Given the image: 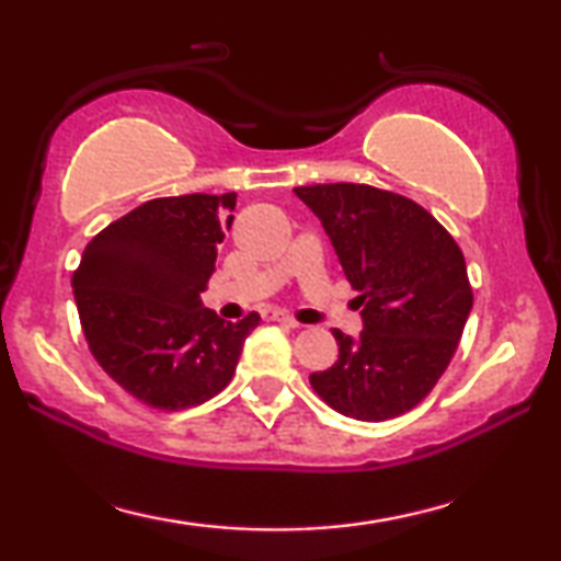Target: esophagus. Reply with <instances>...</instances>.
<instances>
[{
    "label": "esophagus",
    "instance_id": "esophagus-1",
    "mask_svg": "<svg viewBox=\"0 0 561 561\" xmlns=\"http://www.w3.org/2000/svg\"><path fill=\"white\" fill-rule=\"evenodd\" d=\"M260 317H263L265 321H280V324L298 327V321H296V319H290L288 313H283V311H263V313H260Z\"/></svg>",
    "mask_w": 561,
    "mask_h": 561
}]
</instances>
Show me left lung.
I'll use <instances>...</instances> for the list:
<instances>
[{
	"mask_svg": "<svg viewBox=\"0 0 561 561\" xmlns=\"http://www.w3.org/2000/svg\"><path fill=\"white\" fill-rule=\"evenodd\" d=\"M294 191L319 217L363 306V332L334 329L340 357L311 373V386L342 416H401L432 393L472 311L462 250L424 206L393 191L365 183Z\"/></svg>",
	"mask_w": 561,
	"mask_h": 561,
	"instance_id": "8db88e82",
	"label": "left lung"
}]
</instances>
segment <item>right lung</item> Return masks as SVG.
I'll return each mask as SVG.
<instances>
[{"mask_svg":"<svg viewBox=\"0 0 561 561\" xmlns=\"http://www.w3.org/2000/svg\"><path fill=\"white\" fill-rule=\"evenodd\" d=\"M237 194L152 198L102 229L73 273L91 355L137 401L183 411L232 380L255 311L225 321L204 309L217 244Z\"/></svg>","mask_w":561,"mask_h":561,"instance_id":"1","label":"right lung"}]
</instances>
